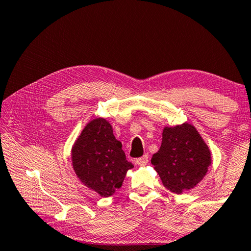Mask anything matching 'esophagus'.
I'll use <instances>...</instances> for the list:
<instances>
[{"mask_svg":"<svg viewBox=\"0 0 251 251\" xmlns=\"http://www.w3.org/2000/svg\"><path fill=\"white\" fill-rule=\"evenodd\" d=\"M149 161V155L148 154H144L142 158H138L135 160V163L137 166H147Z\"/></svg>","mask_w":251,"mask_h":251,"instance_id":"1","label":"esophagus"}]
</instances>
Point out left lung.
I'll return each mask as SVG.
<instances>
[{
  "label": "left lung",
  "mask_w": 251,
  "mask_h": 251,
  "mask_svg": "<svg viewBox=\"0 0 251 251\" xmlns=\"http://www.w3.org/2000/svg\"><path fill=\"white\" fill-rule=\"evenodd\" d=\"M151 162L164 187L182 194L203 180L212 163V154L196 127L182 123L164 127L161 147Z\"/></svg>",
  "instance_id": "1"
}]
</instances>
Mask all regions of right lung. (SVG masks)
Instances as JSON below:
<instances>
[{"label": "right lung", "instance_id": "obj_1", "mask_svg": "<svg viewBox=\"0 0 251 251\" xmlns=\"http://www.w3.org/2000/svg\"><path fill=\"white\" fill-rule=\"evenodd\" d=\"M71 159L82 184L101 197L121 188L127 171L134 168L114 136L113 126L101 117L84 126L71 150Z\"/></svg>", "mask_w": 251, "mask_h": 251}]
</instances>
